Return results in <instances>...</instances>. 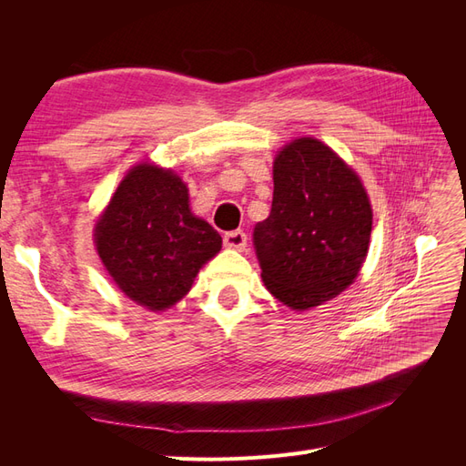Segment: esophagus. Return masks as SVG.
<instances>
[{"mask_svg": "<svg viewBox=\"0 0 466 466\" xmlns=\"http://www.w3.org/2000/svg\"><path fill=\"white\" fill-rule=\"evenodd\" d=\"M223 245L233 250H245L247 248V235L243 231H229L223 237Z\"/></svg>", "mask_w": 466, "mask_h": 466, "instance_id": "1", "label": "esophagus"}]
</instances>
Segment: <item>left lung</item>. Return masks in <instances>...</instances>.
I'll list each match as a JSON object with an SVG mask.
<instances>
[{
  "label": "left lung",
  "mask_w": 466,
  "mask_h": 466,
  "mask_svg": "<svg viewBox=\"0 0 466 466\" xmlns=\"http://www.w3.org/2000/svg\"><path fill=\"white\" fill-rule=\"evenodd\" d=\"M373 211L360 177L315 137L274 161L270 216L252 233L266 289L293 311L330 301L368 257Z\"/></svg>",
  "instance_id": "8db88e82"
}]
</instances>
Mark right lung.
<instances>
[{"mask_svg": "<svg viewBox=\"0 0 466 466\" xmlns=\"http://www.w3.org/2000/svg\"><path fill=\"white\" fill-rule=\"evenodd\" d=\"M95 245L126 298L165 311L185 298L200 268L221 250V235L192 214L178 175L139 163L98 218Z\"/></svg>", "mask_w": 466, "mask_h": 466, "instance_id": "1", "label": "right lung"}]
</instances>
